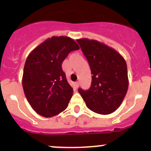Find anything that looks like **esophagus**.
<instances>
[{
  "label": "esophagus",
  "mask_w": 151,
  "mask_h": 151,
  "mask_svg": "<svg viewBox=\"0 0 151 151\" xmlns=\"http://www.w3.org/2000/svg\"><path fill=\"white\" fill-rule=\"evenodd\" d=\"M74 84H75L76 88H79V86H80V83H79V82H76Z\"/></svg>",
  "instance_id": "34e87169"
}]
</instances>
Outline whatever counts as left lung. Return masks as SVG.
Masks as SVG:
<instances>
[{"label":"left lung","instance_id":"obj_1","mask_svg":"<svg viewBox=\"0 0 151 151\" xmlns=\"http://www.w3.org/2000/svg\"><path fill=\"white\" fill-rule=\"evenodd\" d=\"M91 67L90 88L78 91L87 106L96 113L108 115L122 103L129 87L127 65L114 49L96 40L77 39Z\"/></svg>","mask_w":151,"mask_h":151}]
</instances>
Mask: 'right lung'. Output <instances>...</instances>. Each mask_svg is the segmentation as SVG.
Wrapping results in <instances>:
<instances>
[{"instance_id":"add662e5","label":"right lung","mask_w":151,"mask_h":151,"mask_svg":"<svg viewBox=\"0 0 151 151\" xmlns=\"http://www.w3.org/2000/svg\"><path fill=\"white\" fill-rule=\"evenodd\" d=\"M79 49L71 38L52 36L29 54L24 66L22 87L29 104L39 115L50 118L68 106L73 88L61 66L70 52Z\"/></svg>"}]
</instances>
